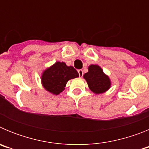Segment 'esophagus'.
Masks as SVG:
<instances>
[{
    "label": "esophagus",
    "instance_id": "1",
    "mask_svg": "<svg viewBox=\"0 0 149 149\" xmlns=\"http://www.w3.org/2000/svg\"><path fill=\"white\" fill-rule=\"evenodd\" d=\"M77 72H78V74H79V76H80V77H83V75H84V72H83V70L82 69H79L78 71H77Z\"/></svg>",
    "mask_w": 149,
    "mask_h": 149
}]
</instances>
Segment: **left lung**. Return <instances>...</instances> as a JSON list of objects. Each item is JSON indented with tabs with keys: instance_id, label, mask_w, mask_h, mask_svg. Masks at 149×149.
Returning <instances> with one entry per match:
<instances>
[{
	"instance_id": "obj_1",
	"label": "left lung",
	"mask_w": 149,
	"mask_h": 149,
	"mask_svg": "<svg viewBox=\"0 0 149 149\" xmlns=\"http://www.w3.org/2000/svg\"><path fill=\"white\" fill-rule=\"evenodd\" d=\"M89 89L95 95L104 93L111 87V81L98 65L92 64L88 67V72L84 74Z\"/></svg>"
}]
</instances>
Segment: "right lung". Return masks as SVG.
<instances>
[{
	"mask_svg": "<svg viewBox=\"0 0 149 149\" xmlns=\"http://www.w3.org/2000/svg\"><path fill=\"white\" fill-rule=\"evenodd\" d=\"M78 77V72L73 66H68L64 62L57 61L43 71L41 83L47 92L57 95L65 89L69 80Z\"/></svg>",
	"mask_w": 149,
	"mask_h": 149,
	"instance_id": "right-lung-1",
	"label": "right lung"
}]
</instances>
